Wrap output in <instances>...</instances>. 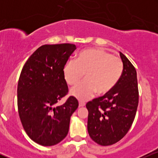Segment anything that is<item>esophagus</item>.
<instances>
[{"label":"esophagus","mask_w":158,"mask_h":158,"mask_svg":"<svg viewBox=\"0 0 158 158\" xmlns=\"http://www.w3.org/2000/svg\"><path fill=\"white\" fill-rule=\"evenodd\" d=\"M85 106V103L82 102H79V107H84Z\"/></svg>","instance_id":"obj_1"}]
</instances>
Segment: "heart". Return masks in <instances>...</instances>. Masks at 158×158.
Returning a JSON list of instances; mask_svg holds the SVG:
<instances>
[{"instance_id":"b5f03b06","label":"heart","mask_w":158,"mask_h":158,"mask_svg":"<svg viewBox=\"0 0 158 158\" xmlns=\"http://www.w3.org/2000/svg\"><path fill=\"white\" fill-rule=\"evenodd\" d=\"M123 61L117 56L99 48H90L79 53L77 61L70 60L63 69L68 85L77 84L84 77L86 79L70 90V94L84 101L97 92L103 95L111 90L121 77Z\"/></svg>"}]
</instances>
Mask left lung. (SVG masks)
Wrapping results in <instances>:
<instances>
[{
    "label": "left lung",
    "mask_w": 158,
    "mask_h": 158,
    "mask_svg": "<svg viewBox=\"0 0 158 158\" xmlns=\"http://www.w3.org/2000/svg\"><path fill=\"white\" fill-rule=\"evenodd\" d=\"M119 56L123 70L119 81L108 93L86 104L88 134L101 146L114 144L128 133L138 106L137 72L126 56Z\"/></svg>",
    "instance_id": "obj_1"
}]
</instances>
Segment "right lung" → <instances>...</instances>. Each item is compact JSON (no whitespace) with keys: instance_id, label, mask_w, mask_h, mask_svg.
<instances>
[{"instance_id":"obj_1","label":"right lung","mask_w":158,"mask_h":158,"mask_svg":"<svg viewBox=\"0 0 158 158\" xmlns=\"http://www.w3.org/2000/svg\"><path fill=\"white\" fill-rule=\"evenodd\" d=\"M77 49L75 44H44L23 65L18 84V109L27 135L44 146L60 143L68 135L70 117L79 102L70 97L54 105L68 92L63 69Z\"/></svg>"}]
</instances>
